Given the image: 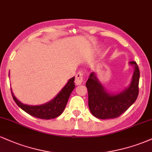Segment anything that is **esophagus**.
I'll return each instance as SVG.
<instances>
[{
  "label": "esophagus",
  "mask_w": 152,
  "mask_h": 152,
  "mask_svg": "<svg viewBox=\"0 0 152 152\" xmlns=\"http://www.w3.org/2000/svg\"><path fill=\"white\" fill-rule=\"evenodd\" d=\"M83 81V76L82 72L79 71L76 75V78H75V83L76 85H81Z\"/></svg>",
  "instance_id": "esophagus-1"
}]
</instances>
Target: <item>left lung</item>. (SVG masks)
Here are the masks:
<instances>
[{"mask_svg": "<svg viewBox=\"0 0 152 152\" xmlns=\"http://www.w3.org/2000/svg\"><path fill=\"white\" fill-rule=\"evenodd\" d=\"M129 64L134 68L130 84L118 93L108 91L96 73L90 74L86 86L88 94V107L95 117L101 119L118 117L137 100L140 73L135 61H130Z\"/></svg>", "mask_w": 152, "mask_h": 152, "instance_id": "left-lung-1", "label": "left lung"}]
</instances>
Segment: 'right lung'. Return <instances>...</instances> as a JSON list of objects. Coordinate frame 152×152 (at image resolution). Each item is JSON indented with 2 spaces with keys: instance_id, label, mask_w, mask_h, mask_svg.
I'll list each match as a JSON object with an SVG mask.
<instances>
[{
  "instance_id": "1",
  "label": "right lung",
  "mask_w": 152,
  "mask_h": 152,
  "mask_svg": "<svg viewBox=\"0 0 152 152\" xmlns=\"http://www.w3.org/2000/svg\"><path fill=\"white\" fill-rule=\"evenodd\" d=\"M74 79L75 77L70 78L64 88L53 99L41 105L33 106L23 104L16 99L13 93V91L11 90L12 96L20 109L34 117L43 118V119L56 118L60 116L64 111L71 92L74 89Z\"/></svg>"
}]
</instances>
